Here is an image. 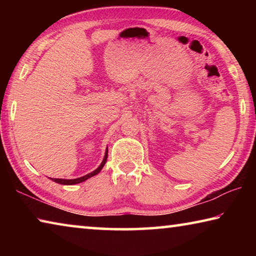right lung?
<instances>
[{
  "mask_svg": "<svg viewBox=\"0 0 256 256\" xmlns=\"http://www.w3.org/2000/svg\"><path fill=\"white\" fill-rule=\"evenodd\" d=\"M107 154H108V148H107V150H106L105 157H104V160H102V162L100 164V166H99L96 170H94L92 172H90V174H88V175H84V176H82V177H79V178H74V180L52 178V180H54V182H56V183H58V184H62V185H73V184L81 183V182H84L86 180L90 178V177H92V176H94V175H97L98 172L102 170V167L105 166V164H106V160H107Z\"/></svg>",
  "mask_w": 256,
  "mask_h": 256,
  "instance_id": "add662e5",
  "label": "right lung"
}]
</instances>
